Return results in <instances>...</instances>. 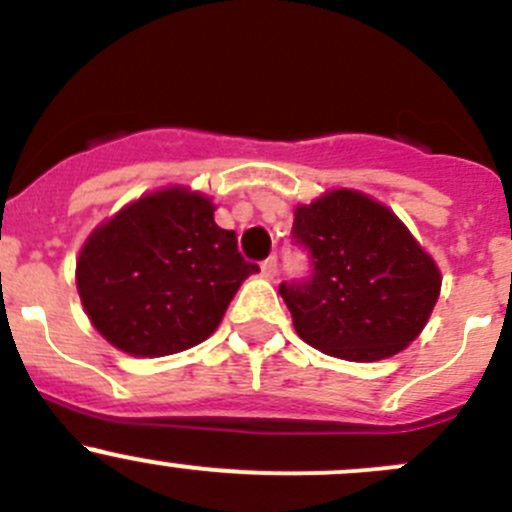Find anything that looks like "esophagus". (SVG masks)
I'll return each mask as SVG.
<instances>
[{
    "label": "esophagus",
    "instance_id": "34e87169",
    "mask_svg": "<svg viewBox=\"0 0 512 512\" xmlns=\"http://www.w3.org/2000/svg\"><path fill=\"white\" fill-rule=\"evenodd\" d=\"M261 271H263V276L266 278H273L278 273V258L276 256H268L266 261L261 263Z\"/></svg>",
    "mask_w": 512,
    "mask_h": 512
}]
</instances>
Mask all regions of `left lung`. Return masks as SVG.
Returning a JSON list of instances; mask_svg holds the SVG:
<instances>
[{"instance_id":"left-lung-1","label":"left lung","mask_w":512,"mask_h":512,"mask_svg":"<svg viewBox=\"0 0 512 512\" xmlns=\"http://www.w3.org/2000/svg\"><path fill=\"white\" fill-rule=\"evenodd\" d=\"M293 244L308 276L278 293L295 333L325 355L372 362L397 355L424 330L441 273L387 207L337 189L295 209Z\"/></svg>"}]
</instances>
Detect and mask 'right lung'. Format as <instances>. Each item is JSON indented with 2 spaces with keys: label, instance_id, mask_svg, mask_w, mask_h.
<instances>
[{
  "label": "right lung",
  "instance_id": "obj_1",
  "mask_svg": "<svg viewBox=\"0 0 512 512\" xmlns=\"http://www.w3.org/2000/svg\"><path fill=\"white\" fill-rule=\"evenodd\" d=\"M256 271L239 254L234 231L217 226L207 197L165 189L93 231L76 283L88 318L110 345L162 357L207 340L241 281Z\"/></svg>",
  "mask_w": 512,
  "mask_h": 512
}]
</instances>
